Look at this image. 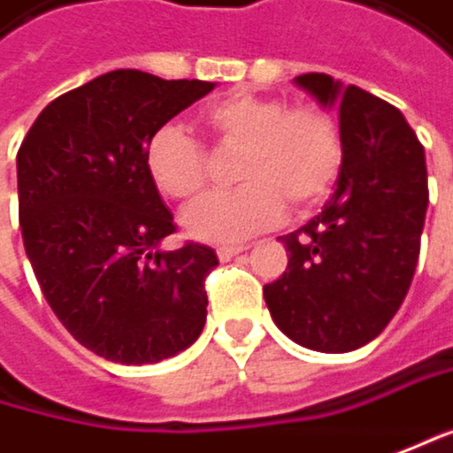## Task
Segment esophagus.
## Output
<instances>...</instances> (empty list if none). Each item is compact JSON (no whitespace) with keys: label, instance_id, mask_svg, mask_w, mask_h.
I'll use <instances>...</instances> for the list:
<instances>
[{"label":"esophagus","instance_id":"esophagus-1","mask_svg":"<svg viewBox=\"0 0 453 453\" xmlns=\"http://www.w3.org/2000/svg\"><path fill=\"white\" fill-rule=\"evenodd\" d=\"M244 250H247L244 244H221V247H216V255H219V260H232L234 255H240Z\"/></svg>","mask_w":453,"mask_h":453}]
</instances>
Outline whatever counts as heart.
Segmentation results:
<instances>
[{"label": "heart", "mask_w": 453, "mask_h": 453, "mask_svg": "<svg viewBox=\"0 0 453 453\" xmlns=\"http://www.w3.org/2000/svg\"><path fill=\"white\" fill-rule=\"evenodd\" d=\"M206 123L229 146H242L234 190L201 198L182 213V229L201 242H237L257 234L294 206L317 203L335 182L342 144L333 118L317 108L288 111L280 100L232 95L213 103ZM146 170L170 198H193L206 182V154L178 123H165L146 144Z\"/></svg>", "instance_id": "obj_1"}]
</instances>
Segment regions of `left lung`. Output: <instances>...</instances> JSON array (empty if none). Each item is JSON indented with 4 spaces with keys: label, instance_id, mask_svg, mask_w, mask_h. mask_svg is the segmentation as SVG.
<instances>
[{
    "label": "left lung",
    "instance_id": "left-lung-1",
    "mask_svg": "<svg viewBox=\"0 0 453 453\" xmlns=\"http://www.w3.org/2000/svg\"><path fill=\"white\" fill-rule=\"evenodd\" d=\"M294 84L338 113L342 165L322 213L278 237L288 265L263 296L286 338L348 353L389 325L410 288L428 209L426 151L404 115L372 92L327 74Z\"/></svg>",
    "mask_w": 453,
    "mask_h": 453
}]
</instances>
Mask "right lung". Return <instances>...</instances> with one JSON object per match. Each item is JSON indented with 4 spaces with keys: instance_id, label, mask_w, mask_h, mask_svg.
Segmentation results:
<instances>
[{
    "instance_id": "right-lung-1",
    "label": "right lung",
    "mask_w": 453,
    "mask_h": 453,
    "mask_svg": "<svg viewBox=\"0 0 453 453\" xmlns=\"http://www.w3.org/2000/svg\"><path fill=\"white\" fill-rule=\"evenodd\" d=\"M216 84L115 69L56 97L17 151L19 229L61 325L105 361L144 366L190 348L206 325V244L159 250L173 211L146 144Z\"/></svg>"
}]
</instances>
